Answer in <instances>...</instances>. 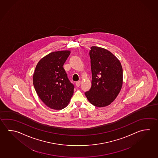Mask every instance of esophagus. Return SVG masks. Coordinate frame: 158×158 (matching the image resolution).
<instances>
[{
  "label": "esophagus",
  "instance_id": "obj_1",
  "mask_svg": "<svg viewBox=\"0 0 158 158\" xmlns=\"http://www.w3.org/2000/svg\"><path fill=\"white\" fill-rule=\"evenodd\" d=\"M81 83V82L80 81H77L76 82V85L77 87H79V86H80Z\"/></svg>",
  "mask_w": 158,
  "mask_h": 158
}]
</instances>
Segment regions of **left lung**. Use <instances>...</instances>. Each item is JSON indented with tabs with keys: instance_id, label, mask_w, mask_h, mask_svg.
<instances>
[{
	"instance_id": "8db88e82",
	"label": "left lung",
	"mask_w": 158,
	"mask_h": 158,
	"mask_svg": "<svg viewBox=\"0 0 158 158\" xmlns=\"http://www.w3.org/2000/svg\"><path fill=\"white\" fill-rule=\"evenodd\" d=\"M89 57L92 85L85 94L93 105L98 107L108 106L117 98L123 86L121 64L111 52L101 47H91Z\"/></svg>"
}]
</instances>
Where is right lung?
<instances>
[{
	"instance_id": "obj_1",
	"label": "right lung",
	"mask_w": 158,
	"mask_h": 158,
	"mask_svg": "<svg viewBox=\"0 0 158 158\" xmlns=\"http://www.w3.org/2000/svg\"><path fill=\"white\" fill-rule=\"evenodd\" d=\"M70 53L51 52L42 58L35 69L33 83L35 91L43 103L52 109L65 108L73 94L74 85L63 67Z\"/></svg>"
}]
</instances>
